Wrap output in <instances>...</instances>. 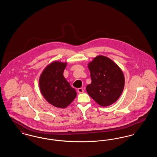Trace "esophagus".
<instances>
[{
	"label": "esophagus",
	"mask_w": 157,
	"mask_h": 157,
	"mask_svg": "<svg viewBox=\"0 0 157 157\" xmlns=\"http://www.w3.org/2000/svg\"><path fill=\"white\" fill-rule=\"evenodd\" d=\"M84 92V90L83 88H78V92L79 93V94H82Z\"/></svg>",
	"instance_id": "1"
}]
</instances>
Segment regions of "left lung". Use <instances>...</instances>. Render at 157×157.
<instances>
[{
	"instance_id": "left-lung-1",
	"label": "left lung",
	"mask_w": 157,
	"mask_h": 157,
	"mask_svg": "<svg viewBox=\"0 0 157 157\" xmlns=\"http://www.w3.org/2000/svg\"><path fill=\"white\" fill-rule=\"evenodd\" d=\"M91 83L86 90L98 104L108 106L115 103L121 95L124 85V74L117 64L109 58L99 55L88 65Z\"/></svg>"
}]
</instances>
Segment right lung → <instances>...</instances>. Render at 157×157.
Listing matches in <instances>:
<instances>
[{"label":"right lung","instance_id":"right-lung-1","mask_svg":"<svg viewBox=\"0 0 157 157\" xmlns=\"http://www.w3.org/2000/svg\"><path fill=\"white\" fill-rule=\"evenodd\" d=\"M67 62L54 61L45 67L39 83L41 94L53 106L65 108L75 99L76 92L63 76Z\"/></svg>","mask_w":157,"mask_h":157}]
</instances>
